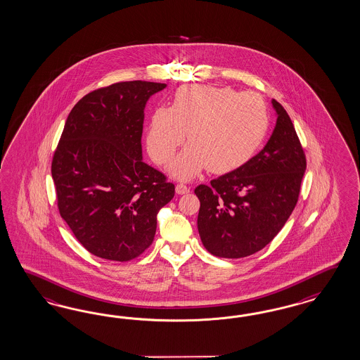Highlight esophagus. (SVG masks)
I'll list each match as a JSON object with an SVG mask.
<instances>
[{
  "label": "esophagus",
  "mask_w": 360,
  "mask_h": 360,
  "mask_svg": "<svg viewBox=\"0 0 360 360\" xmlns=\"http://www.w3.org/2000/svg\"><path fill=\"white\" fill-rule=\"evenodd\" d=\"M175 193L179 194V195H185V194L190 193V187H187L184 184H178V185L175 186Z\"/></svg>",
  "instance_id": "34e87169"
}]
</instances>
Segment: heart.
<instances>
[{
  "mask_svg": "<svg viewBox=\"0 0 360 360\" xmlns=\"http://www.w3.org/2000/svg\"><path fill=\"white\" fill-rule=\"evenodd\" d=\"M266 105L257 94L229 87L193 84L178 88L172 107L153 112L146 133L148 152L157 164L167 162L176 148L187 145L167 172L188 181L206 167L214 174L247 164L268 131Z\"/></svg>",
  "mask_w": 360,
  "mask_h": 360,
  "instance_id": "1",
  "label": "heart"
}]
</instances>
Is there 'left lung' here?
Listing matches in <instances>:
<instances>
[{
  "label": "left lung",
  "mask_w": 360,
  "mask_h": 360,
  "mask_svg": "<svg viewBox=\"0 0 360 360\" xmlns=\"http://www.w3.org/2000/svg\"><path fill=\"white\" fill-rule=\"evenodd\" d=\"M277 120L262 152L239 169L199 185L198 231L218 257L239 259L262 250L293 212L306 158L293 122L272 98Z\"/></svg>",
  "instance_id": "left-lung-1"
}]
</instances>
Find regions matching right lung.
Returning <instances> with one entry per match:
<instances>
[{"label": "right lung", "mask_w": 360, "mask_h": 360, "mask_svg": "<svg viewBox=\"0 0 360 360\" xmlns=\"http://www.w3.org/2000/svg\"><path fill=\"white\" fill-rule=\"evenodd\" d=\"M164 83L121 82L79 100L51 165L60 217L92 255L128 262L152 244L174 185L142 160L143 109Z\"/></svg>", "instance_id": "obj_1"}]
</instances>
